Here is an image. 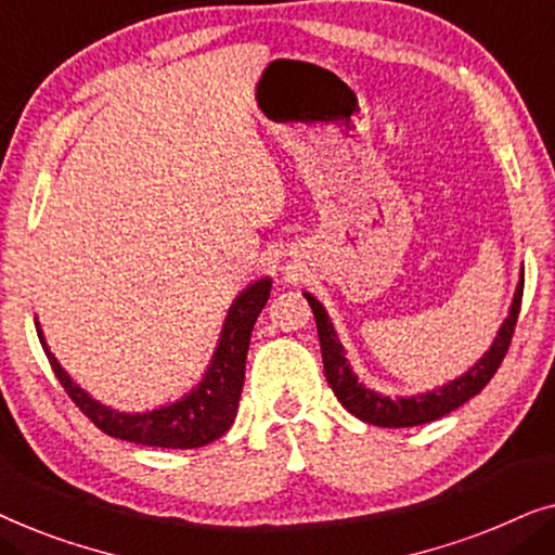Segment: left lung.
Instances as JSON below:
<instances>
[{
    "mask_svg": "<svg viewBox=\"0 0 555 555\" xmlns=\"http://www.w3.org/2000/svg\"><path fill=\"white\" fill-rule=\"evenodd\" d=\"M306 298L315 315L325 378H328L331 389L338 397L340 404H344L353 416H359V420L369 422V424H376V427H416V424L435 422V420H439V416L454 412V409L465 404V401L473 399L475 393H480L485 386L490 384V378L495 376V371L500 369V363H503V359H505L507 348H511L515 323H518V313H520L522 280H520L518 291H515L511 315H507L503 328H500L495 344H492L490 351L485 353L465 376L454 378L452 384L442 386V389L420 393V397H409V399L378 397V393H374L363 384H359V378H356L353 371L348 369L344 346L338 344L336 331H333V325L328 321V315H325L323 306L315 298H310L308 293H306Z\"/></svg>",
    "mask_w": 555,
    "mask_h": 555,
    "instance_id": "left-lung-1",
    "label": "left lung"
}]
</instances>
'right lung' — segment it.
<instances>
[{"mask_svg": "<svg viewBox=\"0 0 555 555\" xmlns=\"http://www.w3.org/2000/svg\"><path fill=\"white\" fill-rule=\"evenodd\" d=\"M270 298V280L249 285L245 293L234 300V306L227 315L222 338H219L215 361L204 376V382L192 393L177 404L162 406L149 414H120L116 409L98 404L86 391L78 389V384L70 382V376L60 369L55 356L44 346L40 328V344L48 353V361L55 371L57 382L63 384L73 404L95 424L98 429L108 437L126 439V442L164 447V450H194L215 442L232 427L237 416V404L242 386H245V361L249 336H253L257 315L262 313L264 302Z\"/></svg>", "mask_w": 555, "mask_h": 555, "instance_id": "1", "label": "right lung"}]
</instances>
